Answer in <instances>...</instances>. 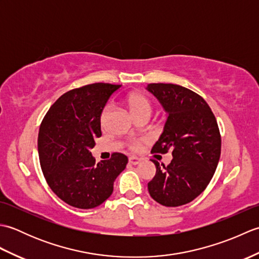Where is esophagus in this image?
<instances>
[{
  "label": "esophagus",
  "mask_w": 259,
  "mask_h": 259,
  "mask_svg": "<svg viewBox=\"0 0 259 259\" xmlns=\"http://www.w3.org/2000/svg\"><path fill=\"white\" fill-rule=\"evenodd\" d=\"M139 162H140V158L135 157V156L129 157V163H131V164H138Z\"/></svg>",
  "instance_id": "obj_1"
}]
</instances>
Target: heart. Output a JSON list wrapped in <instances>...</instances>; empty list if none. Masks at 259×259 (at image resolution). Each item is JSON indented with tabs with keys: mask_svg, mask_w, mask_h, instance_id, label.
<instances>
[{
	"mask_svg": "<svg viewBox=\"0 0 259 259\" xmlns=\"http://www.w3.org/2000/svg\"><path fill=\"white\" fill-rule=\"evenodd\" d=\"M126 104L130 109V111L133 112L135 117H139L142 113H151V103L146 96L142 95L139 92H131L125 98ZM110 111H111V106L107 104L106 107L102 109L101 114H100V124L102 126L106 125ZM140 147V141L134 140L130 142V148L131 149H138Z\"/></svg>",
	"mask_w": 259,
	"mask_h": 259,
	"instance_id": "1",
	"label": "heart"
}]
</instances>
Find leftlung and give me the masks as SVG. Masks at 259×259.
<instances>
[{
    "label": "left lung",
    "mask_w": 259,
    "mask_h": 259,
    "mask_svg": "<svg viewBox=\"0 0 259 259\" xmlns=\"http://www.w3.org/2000/svg\"><path fill=\"white\" fill-rule=\"evenodd\" d=\"M147 90L161 103L168 118L151 152L171 151L166 167L155 159L156 175L148 184L153 200L166 207L186 205L210 183L221 158L222 138L216 118L203 99L187 88L150 83Z\"/></svg>",
    "instance_id": "left-lung-1"
}]
</instances>
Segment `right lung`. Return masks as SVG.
Returning a JSON list of instances; mask_svg holds the SVG:
<instances>
[{"instance_id": "right-lung-1", "label": "right lung", "mask_w": 259, "mask_h": 259, "mask_svg": "<svg viewBox=\"0 0 259 259\" xmlns=\"http://www.w3.org/2000/svg\"><path fill=\"white\" fill-rule=\"evenodd\" d=\"M121 85L93 83L70 90L49 109L40 125L38 158L48 185L68 205L91 209L111 196L113 183L128 163L114 152L96 163L91 149L101 137L100 114Z\"/></svg>"}]
</instances>
